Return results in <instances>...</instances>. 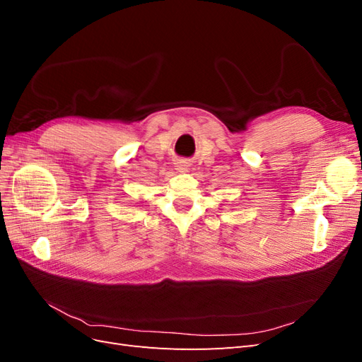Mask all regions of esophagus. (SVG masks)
<instances>
[{"label":"esophagus","mask_w":362,"mask_h":362,"mask_svg":"<svg viewBox=\"0 0 362 362\" xmlns=\"http://www.w3.org/2000/svg\"><path fill=\"white\" fill-rule=\"evenodd\" d=\"M177 169H178L180 172H185V170H187V169H189V166H187V164H185L184 161H181V163L178 164V166H177Z\"/></svg>","instance_id":"1"}]
</instances>
